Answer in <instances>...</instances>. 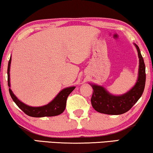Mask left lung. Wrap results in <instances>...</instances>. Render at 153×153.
I'll return each mask as SVG.
<instances>
[{
	"label": "left lung",
	"instance_id": "left-lung-1",
	"mask_svg": "<svg viewBox=\"0 0 153 153\" xmlns=\"http://www.w3.org/2000/svg\"><path fill=\"white\" fill-rule=\"evenodd\" d=\"M139 58L137 81L132 88L121 95H114L103 86L91 84L93 88L91 104L97 112L108 115H120L130 109L141 97L146 84V66L138 46L134 44Z\"/></svg>",
	"mask_w": 153,
	"mask_h": 153
}]
</instances>
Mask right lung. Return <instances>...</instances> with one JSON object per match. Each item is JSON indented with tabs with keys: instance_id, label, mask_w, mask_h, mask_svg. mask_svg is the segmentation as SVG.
<instances>
[{
	"instance_id": "add662e5",
	"label": "right lung",
	"mask_w": 153,
	"mask_h": 153,
	"mask_svg": "<svg viewBox=\"0 0 153 153\" xmlns=\"http://www.w3.org/2000/svg\"><path fill=\"white\" fill-rule=\"evenodd\" d=\"M12 58L10 57L7 67V82L8 86L10 87V64H11ZM74 86L68 87L62 89L56 97L50 102L49 104L42 106H30L27 104L23 103L17 97L14 95L12 90L9 88V92L12 99L15 102V104L24 111L26 115L35 118H41V117L55 116L61 114L65 109L67 99L69 95L74 91Z\"/></svg>"
}]
</instances>
